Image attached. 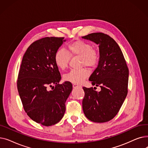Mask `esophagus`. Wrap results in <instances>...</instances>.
Here are the masks:
<instances>
[{
	"label": "esophagus",
	"instance_id": "1",
	"mask_svg": "<svg viewBox=\"0 0 148 148\" xmlns=\"http://www.w3.org/2000/svg\"><path fill=\"white\" fill-rule=\"evenodd\" d=\"M73 86L74 88H81L82 87L81 86H80V85H78V84H73Z\"/></svg>",
	"mask_w": 148,
	"mask_h": 148
}]
</instances>
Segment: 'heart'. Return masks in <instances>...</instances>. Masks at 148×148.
Returning <instances> with one entry per match:
<instances>
[{
	"mask_svg": "<svg viewBox=\"0 0 148 148\" xmlns=\"http://www.w3.org/2000/svg\"><path fill=\"white\" fill-rule=\"evenodd\" d=\"M68 51L63 49H58L54 54V62L59 69H65L69 64L71 56L80 58L81 66H86L93 68L97 66L99 61V54L97 50L92 48L89 42L76 40L68 45ZM89 75L86 68L72 69L64 75L65 80L73 83H81Z\"/></svg>",
	"mask_w": 148,
	"mask_h": 148,
	"instance_id": "1",
	"label": "heart"
}]
</instances>
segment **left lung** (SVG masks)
<instances>
[{
  "mask_svg": "<svg viewBox=\"0 0 148 148\" xmlns=\"http://www.w3.org/2000/svg\"><path fill=\"white\" fill-rule=\"evenodd\" d=\"M82 38L99 45L98 65L89 80L92 85L101 88L98 92L93 88L83 87V112L92 122H106L118 114L127 97L128 68L119 46L109 35L96 32Z\"/></svg>",
  "mask_w": 148,
  "mask_h": 148,
  "instance_id": "left-lung-1",
  "label": "left lung"
}]
</instances>
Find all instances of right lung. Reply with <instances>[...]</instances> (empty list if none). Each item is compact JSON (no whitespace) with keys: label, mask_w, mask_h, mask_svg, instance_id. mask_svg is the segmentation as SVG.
<instances>
[{"label":"right lung","mask_w":148,"mask_h":148,"mask_svg":"<svg viewBox=\"0 0 148 148\" xmlns=\"http://www.w3.org/2000/svg\"><path fill=\"white\" fill-rule=\"evenodd\" d=\"M64 39L45 37L31 44L18 75L17 89L25 111L31 119L47 127L63 118L65 102L73 89L69 82L59 83L61 75L54 62V54Z\"/></svg>","instance_id":"add662e5"}]
</instances>
